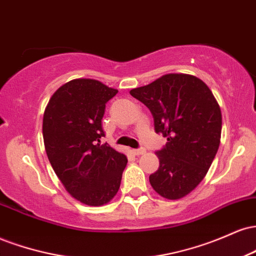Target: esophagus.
<instances>
[{
  "mask_svg": "<svg viewBox=\"0 0 256 256\" xmlns=\"http://www.w3.org/2000/svg\"><path fill=\"white\" fill-rule=\"evenodd\" d=\"M132 152H134V155H142V154H144V152H146V149L144 148L134 149V150H132Z\"/></svg>",
  "mask_w": 256,
  "mask_h": 256,
  "instance_id": "34e87169",
  "label": "esophagus"
}]
</instances>
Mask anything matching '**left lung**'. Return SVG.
<instances>
[{"label":"left lung","instance_id":"8db88e82","mask_svg":"<svg viewBox=\"0 0 256 256\" xmlns=\"http://www.w3.org/2000/svg\"><path fill=\"white\" fill-rule=\"evenodd\" d=\"M130 94L152 112L156 134L167 138L156 152L158 171L149 176L152 189L168 200L192 192L207 174L220 144L222 112L201 79L170 73Z\"/></svg>","mask_w":256,"mask_h":256}]
</instances>
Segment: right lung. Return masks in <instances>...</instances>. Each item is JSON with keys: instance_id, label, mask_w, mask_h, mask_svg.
I'll list each match as a JSON object with an SVG mask.
<instances>
[{"instance_id": "right-lung-1", "label": "right lung", "mask_w": 256, "mask_h": 256, "mask_svg": "<svg viewBox=\"0 0 256 256\" xmlns=\"http://www.w3.org/2000/svg\"><path fill=\"white\" fill-rule=\"evenodd\" d=\"M118 94L95 79L79 78L52 94L43 116L49 162L72 198L88 206L108 204L118 192L128 158L107 143L106 104Z\"/></svg>"}]
</instances>
